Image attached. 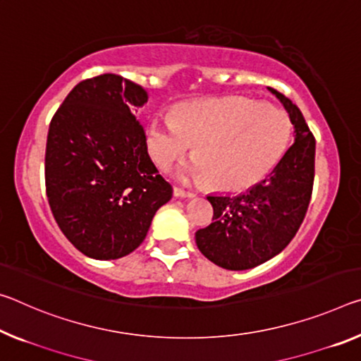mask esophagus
Here are the masks:
<instances>
[{
  "instance_id": "34e87169",
  "label": "esophagus",
  "mask_w": 361,
  "mask_h": 361,
  "mask_svg": "<svg viewBox=\"0 0 361 361\" xmlns=\"http://www.w3.org/2000/svg\"><path fill=\"white\" fill-rule=\"evenodd\" d=\"M173 196L175 197H180V199H191V197L196 196V194L190 192V191H185V190H180V188H175Z\"/></svg>"
}]
</instances>
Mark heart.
Returning a JSON list of instances; mask_svg holds the SVG:
<instances>
[{"mask_svg": "<svg viewBox=\"0 0 361 361\" xmlns=\"http://www.w3.org/2000/svg\"><path fill=\"white\" fill-rule=\"evenodd\" d=\"M171 116L147 122L146 149L154 164L170 170L192 142L194 157L180 176L220 191H241L265 178L290 140L284 111L245 96L181 102Z\"/></svg>", "mask_w": 361, "mask_h": 361, "instance_id": "obj_1", "label": "heart"}]
</instances>
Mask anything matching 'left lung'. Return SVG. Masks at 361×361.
I'll list each match as a JSON object with an SVG mask.
<instances>
[{"label": "left lung", "instance_id": "obj_1", "mask_svg": "<svg viewBox=\"0 0 361 361\" xmlns=\"http://www.w3.org/2000/svg\"><path fill=\"white\" fill-rule=\"evenodd\" d=\"M294 125V145L260 183L238 194H209L214 219L196 231V244L215 265L249 270L288 245L305 219L314 178V138L300 109L274 88Z\"/></svg>", "mask_w": 361, "mask_h": 361}]
</instances>
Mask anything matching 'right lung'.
Segmentation results:
<instances>
[{"label":"right lung","mask_w":361,"mask_h":361,"mask_svg":"<svg viewBox=\"0 0 361 361\" xmlns=\"http://www.w3.org/2000/svg\"><path fill=\"white\" fill-rule=\"evenodd\" d=\"M147 91L102 73L80 82L49 123L44 181L61 231L96 260L128 255L145 241L170 183L146 149L136 109Z\"/></svg>","instance_id":"add662e5"}]
</instances>
